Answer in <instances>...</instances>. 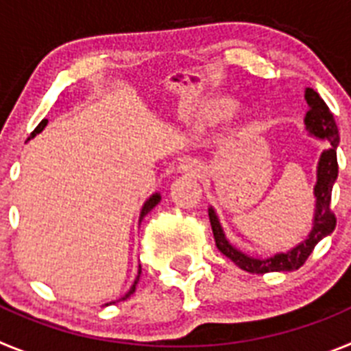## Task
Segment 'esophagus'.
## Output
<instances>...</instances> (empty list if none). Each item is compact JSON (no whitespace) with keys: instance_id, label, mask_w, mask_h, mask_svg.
Wrapping results in <instances>:
<instances>
[{"instance_id":"34e87169","label":"esophagus","mask_w":351,"mask_h":351,"mask_svg":"<svg viewBox=\"0 0 351 351\" xmlns=\"http://www.w3.org/2000/svg\"><path fill=\"white\" fill-rule=\"evenodd\" d=\"M179 170L184 173H191V176H198V173L202 172V165H200V161L193 160V158H186L179 165Z\"/></svg>"}]
</instances>
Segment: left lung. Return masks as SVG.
Instances as JSON below:
<instances>
[{"label": "left lung", "mask_w": 351, "mask_h": 351, "mask_svg": "<svg viewBox=\"0 0 351 351\" xmlns=\"http://www.w3.org/2000/svg\"><path fill=\"white\" fill-rule=\"evenodd\" d=\"M306 101L309 105V110L306 114V128L309 133H313L315 137L324 138L328 142V147L325 149L320 156V163H318V181L315 186V197H316V209H315V219H313V230L309 237L293 247L288 253H280L271 258H251V256L244 255L239 250H235L228 241L225 239V234L221 230L216 214L213 209H209V221L210 228H213L214 243L216 247L221 251L223 255L228 256L235 265L243 269V271L251 272V274H265V272H280V271H295V269L302 267L309 255L313 253L315 246L320 243L325 235L332 234L336 228V214L330 210V198H332V186L337 179V154L336 149L339 144V132H337V125L334 121L330 108L327 107L322 96L315 91V89H306Z\"/></svg>", "instance_id": "left-lung-1"}]
</instances>
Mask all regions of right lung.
Segmentation results:
<instances>
[{
	"instance_id": "obj_1",
	"label": "right lung",
	"mask_w": 351,
	"mask_h": 351,
	"mask_svg": "<svg viewBox=\"0 0 351 351\" xmlns=\"http://www.w3.org/2000/svg\"><path fill=\"white\" fill-rule=\"evenodd\" d=\"M45 125H47V119H43V121H42V123H40V125H38V126H36V128H35V132L31 133V137H35L36 133H40V132H42V130H43V128H45ZM158 202H160V195H153V197L149 198L147 202H145V204H144V207H142V213H141V219H142V218H144L145 214H147V213H149V210L153 209V207H154V206H156V204H158ZM138 278H141V271H138V276H137V280H135V283H133V287H132V288H130V291H128V293H126V295H125V297H123V299H121V300H125V299H126V297H130V295H132V293H133V291H135V287H137V281H138Z\"/></svg>"
}]
</instances>
